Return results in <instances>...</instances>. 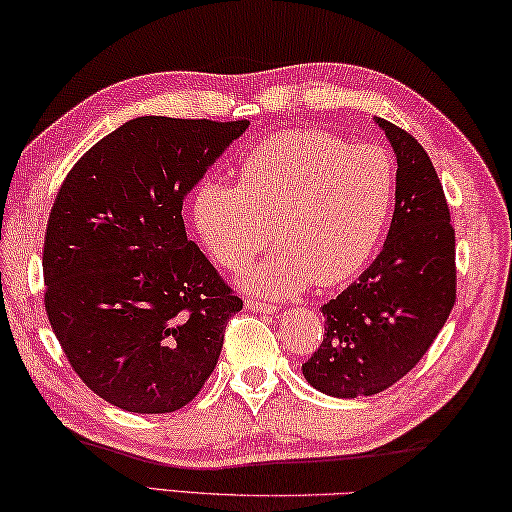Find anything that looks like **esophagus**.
Listing matches in <instances>:
<instances>
[{
    "mask_svg": "<svg viewBox=\"0 0 512 512\" xmlns=\"http://www.w3.org/2000/svg\"><path fill=\"white\" fill-rule=\"evenodd\" d=\"M246 309L248 311H255V313H275V306L273 304H268L264 300H257V297H248Z\"/></svg>",
    "mask_w": 512,
    "mask_h": 512,
    "instance_id": "obj_1",
    "label": "esophagus"
}]
</instances>
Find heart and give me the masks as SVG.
Listing matches in <instances>:
<instances>
[{"label":"heart","instance_id":"heart-1","mask_svg":"<svg viewBox=\"0 0 512 512\" xmlns=\"http://www.w3.org/2000/svg\"><path fill=\"white\" fill-rule=\"evenodd\" d=\"M237 176L239 188L199 181L194 228L228 271L244 268L273 235L280 248L244 280L271 297L356 275L380 244L396 194L394 163L380 147L345 145L324 129L268 136L241 156Z\"/></svg>","mask_w":512,"mask_h":512}]
</instances>
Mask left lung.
I'll list each match as a JSON object with an SVG mask.
<instances>
[{
    "mask_svg": "<svg viewBox=\"0 0 512 512\" xmlns=\"http://www.w3.org/2000/svg\"><path fill=\"white\" fill-rule=\"evenodd\" d=\"M396 154V206L380 255L322 306L324 338L302 374L322 394L385 392L425 356L457 300L454 228L430 156L376 118Z\"/></svg>",
    "mask_w": 512,
    "mask_h": 512,
    "instance_id": "1",
    "label": "left lung"
}]
</instances>
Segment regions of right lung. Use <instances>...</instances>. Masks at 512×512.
<instances>
[{
  "label": "right lung",
  "mask_w": 512,
  "mask_h": 512,
  "mask_svg": "<svg viewBox=\"0 0 512 512\" xmlns=\"http://www.w3.org/2000/svg\"><path fill=\"white\" fill-rule=\"evenodd\" d=\"M248 120L141 116L80 156L44 235V306L69 365L127 412L181 410L244 302L185 235L183 199Z\"/></svg>",
  "instance_id": "right-lung-1"
}]
</instances>
